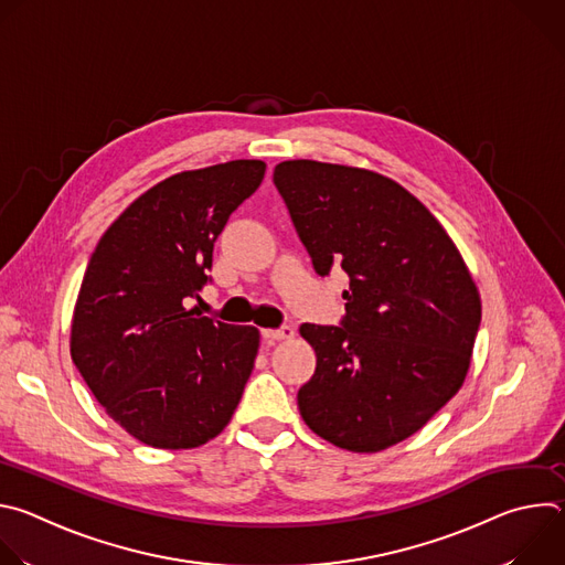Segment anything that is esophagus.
<instances>
[{
    "label": "esophagus",
    "instance_id": "1",
    "mask_svg": "<svg viewBox=\"0 0 565 565\" xmlns=\"http://www.w3.org/2000/svg\"><path fill=\"white\" fill-rule=\"evenodd\" d=\"M262 335H264V340H268V342H281V340H290L292 335H295V329L292 327H279V329H266V331H262Z\"/></svg>",
    "mask_w": 565,
    "mask_h": 565
}]
</instances>
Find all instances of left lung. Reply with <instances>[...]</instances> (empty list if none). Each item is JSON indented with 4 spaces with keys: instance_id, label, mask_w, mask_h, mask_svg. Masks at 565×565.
Here are the masks:
<instances>
[{
    "instance_id": "1",
    "label": "left lung",
    "mask_w": 565,
    "mask_h": 565,
    "mask_svg": "<svg viewBox=\"0 0 565 565\" xmlns=\"http://www.w3.org/2000/svg\"><path fill=\"white\" fill-rule=\"evenodd\" d=\"M273 181L315 273L349 275L340 327L301 324L317 366L299 388L303 423L373 454L409 438L458 393L480 327L476 284L436 216L395 181L286 160Z\"/></svg>"
}]
</instances>
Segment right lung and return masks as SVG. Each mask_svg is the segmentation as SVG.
Listing matches in <instances>:
<instances>
[{
    "label": "right lung",
    "mask_w": 565,
    "mask_h": 565,
    "mask_svg": "<svg viewBox=\"0 0 565 565\" xmlns=\"http://www.w3.org/2000/svg\"><path fill=\"white\" fill-rule=\"evenodd\" d=\"M264 174V160H230L160 181L109 225L89 259L71 358L105 412L149 447L205 445L244 395L259 331L185 303L210 281L216 236Z\"/></svg>",
    "instance_id": "add662e5"
}]
</instances>
